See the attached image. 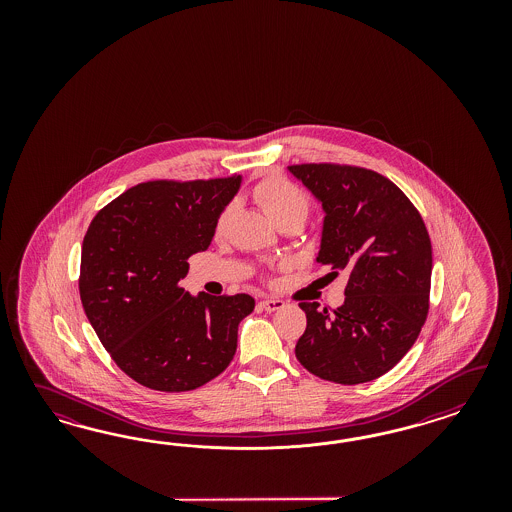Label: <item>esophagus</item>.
Masks as SVG:
<instances>
[{
    "mask_svg": "<svg viewBox=\"0 0 512 512\" xmlns=\"http://www.w3.org/2000/svg\"><path fill=\"white\" fill-rule=\"evenodd\" d=\"M259 306L266 311H276L281 310L283 306H285V302L283 300H278V298H264L259 302Z\"/></svg>",
    "mask_w": 512,
    "mask_h": 512,
    "instance_id": "esophagus-1",
    "label": "esophagus"
}]
</instances>
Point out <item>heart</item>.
I'll list each match as a JSON object with an SVG mask.
<instances>
[{"instance_id": "heart-1", "label": "heart", "mask_w": 512, "mask_h": 512, "mask_svg": "<svg viewBox=\"0 0 512 512\" xmlns=\"http://www.w3.org/2000/svg\"><path fill=\"white\" fill-rule=\"evenodd\" d=\"M253 199L278 225L285 221L304 223L311 212L310 197L281 174H268L253 186ZM234 214V202L227 204L216 219L214 233H225Z\"/></svg>"}]
</instances>
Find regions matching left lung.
Returning <instances> with one entry per match:
<instances>
[{
    "label": "left lung",
    "mask_w": 512,
    "mask_h": 512,
    "mask_svg": "<svg viewBox=\"0 0 512 512\" xmlns=\"http://www.w3.org/2000/svg\"><path fill=\"white\" fill-rule=\"evenodd\" d=\"M289 171L323 202L317 261L347 274L338 310L300 302L308 325L296 343L308 372L340 385L368 383L413 347L430 310L432 242L415 204L379 172L340 163Z\"/></svg>",
    "instance_id": "8db88e82"
}]
</instances>
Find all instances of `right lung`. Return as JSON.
Returning a JSON list of instances; mask_svg holds the SVG:
<instances>
[{
    "label": "right lung",
    "mask_w": 512,
    "mask_h": 512,
    "mask_svg": "<svg viewBox=\"0 0 512 512\" xmlns=\"http://www.w3.org/2000/svg\"><path fill=\"white\" fill-rule=\"evenodd\" d=\"M240 176L148 180L103 206L82 242L78 291L97 338L142 387L186 392L223 372L238 325L255 308L246 293L191 296L187 259L210 246Z\"/></svg>",
    "instance_id": "1"
}]
</instances>
